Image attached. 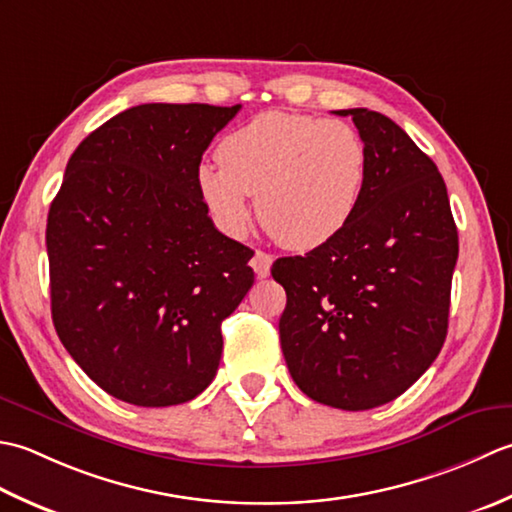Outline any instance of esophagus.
Listing matches in <instances>:
<instances>
[{"mask_svg":"<svg viewBox=\"0 0 512 512\" xmlns=\"http://www.w3.org/2000/svg\"><path fill=\"white\" fill-rule=\"evenodd\" d=\"M271 263H274V258H271V254H267V252H258L254 254V258H252V267H254V271H256V276L258 278H267L269 276V269H271Z\"/></svg>","mask_w":512,"mask_h":512,"instance_id":"1","label":"esophagus"}]
</instances>
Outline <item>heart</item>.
<instances>
[{
  "label": "heart",
  "instance_id": "obj_1",
  "mask_svg": "<svg viewBox=\"0 0 512 512\" xmlns=\"http://www.w3.org/2000/svg\"><path fill=\"white\" fill-rule=\"evenodd\" d=\"M218 161L196 172L214 223L243 236L256 194L258 221L291 249L333 241L356 214L369 176L367 143L351 123L278 110L227 134Z\"/></svg>",
  "mask_w": 512,
  "mask_h": 512
}]
</instances>
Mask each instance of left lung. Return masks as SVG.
I'll return each instance as SVG.
<instances>
[{"instance_id":"left-lung-1","label":"left lung","mask_w":512,"mask_h":512,"mask_svg":"<svg viewBox=\"0 0 512 512\" xmlns=\"http://www.w3.org/2000/svg\"><path fill=\"white\" fill-rule=\"evenodd\" d=\"M367 143L362 201L333 241L278 258L287 291L280 347L298 389L342 411L398 398L440 353L457 263V227L437 165L398 123L338 110Z\"/></svg>"}]
</instances>
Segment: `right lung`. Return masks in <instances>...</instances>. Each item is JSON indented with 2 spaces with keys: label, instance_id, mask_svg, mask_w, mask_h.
<instances>
[{
  "label": "right lung",
  "instance_id": "add662e5",
  "mask_svg": "<svg viewBox=\"0 0 512 512\" xmlns=\"http://www.w3.org/2000/svg\"><path fill=\"white\" fill-rule=\"evenodd\" d=\"M238 110L143 103L90 132L66 165L46 225L52 322L112 398L172 406L214 380L254 252L214 227L196 172Z\"/></svg>",
  "mask_w": 512,
  "mask_h": 512
}]
</instances>
